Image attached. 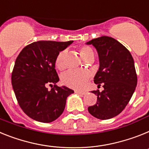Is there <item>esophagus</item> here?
I'll list each match as a JSON object with an SVG mask.
<instances>
[{"label": "esophagus", "instance_id": "1", "mask_svg": "<svg viewBox=\"0 0 149 149\" xmlns=\"http://www.w3.org/2000/svg\"><path fill=\"white\" fill-rule=\"evenodd\" d=\"M75 93H77V94H82V95H84V94H86V91H79V90H75Z\"/></svg>", "mask_w": 149, "mask_h": 149}]
</instances>
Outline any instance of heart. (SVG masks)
Wrapping results in <instances>:
<instances>
[{
	"mask_svg": "<svg viewBox=\"0 0 149 149\" xmlns=\"http://www.w3.org/2000/svg\"><path fill=\"white\" fill-rule=\"evenodd\" d=\"M79 52L80 56L84 60H86L90 57H94V52L92 49L88 46H82L79 48ZM67 52L62 50L58 53L55 60V66L59 70L65 69V58ZM89 78V73L86 70H70L62 75V83L67 87L71 88L79 89L85 85Z\"/></svg>",
	"mask_w": 149,
	"mask_h": 149,
	"instance_id": "obj_1",
	"label": "heart"
}]
</instances>
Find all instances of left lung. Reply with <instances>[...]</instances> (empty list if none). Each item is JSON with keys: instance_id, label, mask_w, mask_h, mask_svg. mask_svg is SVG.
Returning a JSON list of instances; mask_svg holds the SVG:
<instances>
[{"instance_id": "left-lung-1", "label": "left lung", "mask_w": 149, "mask_h": 149, "mask_svg": "<svg viewBox=\"0 0 149 149\" xmlns=\"http://www.w3.org/2000/svg\"><path fill=\"white\" fill-rule=\"evenodd\" d=\"M96 48L100 67L94 82L103 91H92L97 103L88 108L97 118L109 119L121 113L130 101L137 85L134 58L129 50L112 37L103 36L88 41Z\"/></svg>"}]
</instances>
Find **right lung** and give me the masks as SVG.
Returning a JSON list of instances; mask_svg holds the SVG:
<instances>
[{
    "label": "right lung",
    "mask_w": 149,
    "mask_h": 149,
    "mask_svg": "<svg viewBox=\"0 0 149 149\" xmlns=\"http://www.w3.org/2000/svg\"><path fill=\"white\" fill-rule=\"evenodd\" d=\"M72 42L37 41L25 46L18 55L11 76L13 88L19 107L32 119L55 121L64 112L67 97L74 93L66 86L55 85L59 80L55 58ZM48 85L51 91H47Z\"/></svg>",
    "instance_id": "add662e5"
}]
</instances>
